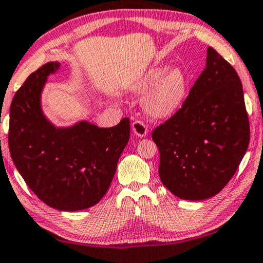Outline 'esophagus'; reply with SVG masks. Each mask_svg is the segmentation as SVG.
Returning a JSON list of instances; mask_svg holds the SVG:
<instances>
[{
	"instance_id": "1",
	"label": "esophagus",
	"mask_w": 263,
	"mask_h": 263,
	"mask_svg": "<svg viewBox=\"0 0 263 263\" xmlns=\"http://www.w3.org/2000/svg\"><path fill=\"white\" fill-rule=\"evenodd\" d=\"M132 128H133V132H134V135L139 136V137H143L147 135V133H148L147 126H145L142 121H140V120L134 121V122L132 123Z\"/></svg>"
}]
</instances>
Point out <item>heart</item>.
<instances>
[{"mask_svg":"<svg viewBox=\"0 0 263 263\" xmlns=\"http://www.w3.org/2000/svg\"><path fill=\"white\" fill-rule=\"evenodd\" d=\"M167 69V66L153 67L132 87L133 91L144 92L153 86L145 95L143 106L145 111L155 119L169 118L176 112L187 90V80L183 71L173 68L165 73Z\"/></svg>","mask_w":263,"mask_h":263,"instance_id":"1","label":"heart"}]
</instances>
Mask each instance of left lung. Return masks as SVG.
<instances>
[{"label": "left lung", "mask_w": 263, "mask_h": 263, "mask_svg": "<svg viewBox=\"0 0 263 263\" xmlns=\"http://www.w3.org/2000/svg\"><path fill=\"white\" fill-rule=\"evenodd\" d=\"M249 136L239 75L208 47L204 70L182 107L152 134L160 151V179L180 199H209L234 176Z\"/></svg>", "instance_id": "obj_1"}]
</instances>
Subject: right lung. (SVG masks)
Here are the masks:
<instances>
[{
	"label": "right lung",
	"mask_w": 263,
	"mask_h": 263,
	"mask_svg": "<svg viewBox=\"0 0 263 263\" xmlns=\"http://www.w3.org/2000/svg\"><path fill=\"white\" fill-rule=\"evenodd\" d=\"M59 68V62L43 64L16 91L8 143L15 167L35 195L58 211L76 212L92 207L107 193L130 124L126 118L110 128L88 121L55 127L43 114L41 94Z\"/></svg>",
	"instance_id": "add662e5"
}]
</instances>
